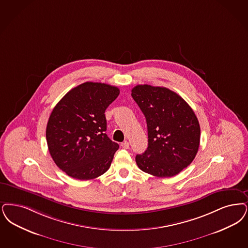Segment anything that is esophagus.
<instances>
[{
  "label": "esophagus",
  "instance_id": "1",
  "mask_svg": "<svg viewBox=\"0 0 248 248\" xmlns=\"http://www.w3.org/2000/svg\"><path fill=\"white\" fill-rule=\"evenodd\" d=\"M121 146H122V148H123V149H129V142H127V141H124V142H123V143L121 144Z\"/></svg>",
  "mask_w": 248,
  "mask_h": 248
}]
</instances>
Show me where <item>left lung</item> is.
<instances>
[{
	"instance_id": "obj_1",
	"label": "left lung",
	"mask_w": 248,
	"mask_h": 248,
	"mask_svg": "<svg viewBox=\"0 0 248 248\" xmlns=\"http://www.w3.org/2000/svg\"><path fill=\"white\" fill-rule=\"evenodd\" d=\"M131 95L148 125V149L136 156L139 168L161 178L178 174L198 153L200 126L194 110L178 94L162 87L138 85Z\"/></svg>"
}]
</instances>
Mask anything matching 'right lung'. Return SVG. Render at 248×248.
<instances>
[{
    "instance_id": "1",
    "label": "right lung",
    "mask_w": 248,
    "mask_h": 248,
    "mask_svg": "<svg viewBox=\"0 0 248 248\" xmlns=\"http://www.w3.org/2000/svg\"><path fill=\"white\" fill-rule=\"evenodd\" d=\"M120 90L86 82L71 89L53 108L46 139L55 164L70 177L97 178L110 166L119 145L106 135L105 110Z\"/></svg>"
}]
</instances>
